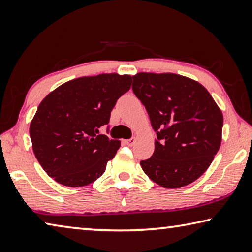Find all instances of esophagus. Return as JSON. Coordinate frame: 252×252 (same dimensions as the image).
Wrapping results in <instances>:
<instances>
[{"mask_svg":"<svg viewBox=\"0 0 252 252\" xmlns=\"http://www.w3.org/2000/svg\"><path fill=\"white\" fill-rule=\"evenodd\" d=\"M135 142H136V138H135V137L124 140V143H125L126 145H128V146H133V145L135 144Z\"/></svg>","mask_w":252,"mask_h":252,"instance_id":"esophagus-1","label":"esophagus"}]
</instances>
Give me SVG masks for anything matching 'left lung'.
I'll list each match as a JSON object with an SVG mask.
<instances>
[{
    "label": "left lung",
    "instance_id": "left-lung-1",
    "mask_svg": "<svg viewBox=\"0 0 252 252\" xmlns=\"http://www.w3.org/2000/svg\"><path fill=\"white\" fill-rule=\"evenodd\" d=\"M131 87L157 136L153 156L140 161L144 173L166 188L193 183L219 151L221 110L201 84L182 75L138 73Z\"/></svg>",
    "mask_w": 252,
    "mask_h": 252
}]
</instances>
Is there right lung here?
<instances>
[{"label":"right lung","mask_w":252,"mask_h":252,"mask_svg":"<svg viewBox=\"0 0 252 252\" xmlns=\"http://www.w3.org/2000/svg\"><path fill=\"white\" fill-rule=\"evenodd\" d=\"M130 85L129 75L79 77L41 101L30 136L35 157L51 178L64 186L82 187L104 174L121 142L99 134V128L109 123L117 99Z\"/></svg>","instance_id":"1"}]
</instances>
